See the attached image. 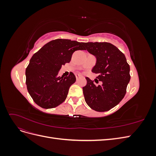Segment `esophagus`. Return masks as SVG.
Returning <instances> with one entry per match:
<instances>
[{"mask_svg":"<svg viewBox=\"0 0 156 156\" xmlns=\"http://www.w3.org/2000/svg\"><path fill=\"white\" fill-rule=\"evenodd\" d=\"M81 77H82V76H81V75H76V79H77V81H78V80L81 78Z\"/></svg>","mask_w":156,"mask_h":156,"instance_id":"esophagus-1","label":"esophagus"}]
</instances>
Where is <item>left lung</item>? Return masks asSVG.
Masks as SVG:
<instances>
[{"instance_id": "8db88e82", "label": "left lung", "mask_w": 156, "mask_h": 156, "mask_svg": "<svg viewBox=\"0 0 156 156\" xmlns=\"http://www.w3.org/2000/svg\"><path fill=\"white\" fill-rule=\"evenodd\" d=\"M85 50L94 55L96 63L92 72L98 73L101 85L86 77L87 84L83 88L87 105L98 112L109 111L124 98L130 81L129 65L124 53L116 46L107 42L84 43Z\"/></svg>"}]
</instances>
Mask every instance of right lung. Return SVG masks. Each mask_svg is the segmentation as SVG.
Wrapping results in <instances>:
<instances>
[{"mask_svg": "<svg viewBox=\"0 0 156 156\" xmlns=\"http://www.w3.org/2000/svg\"><path fill=\"white\" fill-rule=\"evenodd\" d=\"M83 42L56 39L44 45L32 56L26 69L27 88L33 100L44 108L57 107L67 98L76 81L75 75L60 77L62 65L69 63L75 51L85 50Z\"/></svg>", "mask_w": 156, "mask_h": 156, "instance_id": "1", "label": "right lung"}]
</instances>
